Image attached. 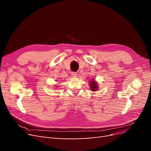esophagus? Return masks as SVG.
Masks as SVG:
<instances>
[{
	"mask_svg": "<svg viewBox=\"0 0 151 151\" xmlns=\"http://www.w3.org/2000/svg\"><path fill=\"white\" fill-rule=\"evenodd\" d=\"M72 76L73 77H77V72H72Z\"/></svg>",
	"mask_w": 151,
	"mask_h": 151,
	"instance_id": "esophagus-1",
	"label": "esophagus"
}]
</instances>
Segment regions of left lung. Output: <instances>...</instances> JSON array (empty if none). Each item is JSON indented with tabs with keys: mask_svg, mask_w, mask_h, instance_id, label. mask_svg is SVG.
<instances>
[{
	"mask_svg": "<svg viewBox=\"0 0 151 151\" xmlns=\"http://www.w3.org/2000/svg\"><path fill=\"white\" fill-rule=\"evenodd\" d=\"M89 85H90V88L91 89H92L93 91H97L98 89V84H96V82L95 81L94 79L91 81V82L89 83Z\"/></svg>",
	"mask_w": 151,
	"mask_h": 151,
	"instance_id": "1",
	"label": "left lung"
}]
</instances>
